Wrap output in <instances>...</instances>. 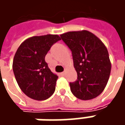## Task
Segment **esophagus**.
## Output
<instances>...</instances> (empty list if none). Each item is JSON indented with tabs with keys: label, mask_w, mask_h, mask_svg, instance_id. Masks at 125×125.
I'll return each instance as SVG.
<instances>
[{
	"label": "esophagus",
	"mask_w": 125,
	"mask_h": 125,
	"mask_svg": "<svg viewBox=\"0 0 125 125\" xmlns=\"http://www.w3.org/2000/svg\"><path fill=\"white\" fill-rule=\"evenodd\" d=\"M60 74L62 75V76H65V72H62V73H60Z\"/></svg>",
	"instance_id": "1"
}]
</instances>
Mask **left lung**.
I'll return each mask as SVG.
<instances>
[{
    "mask_svg": "<svg viewBox=\"0 0 125 125\" xmlns=\"http://www.w3.org/2000/svg\"><path fill=\"white\" fill-rule=\"evenodd\" d=\"M72 51L77 79L70 83L76 97L89 100L103 92L111 74V63L106 46L88 31L67 32L60 35Z\"/></svg>",
    "mask_w": 125,
    "mask_h": 125,
    "instance_id": "left-lung-1",
    "label": "left lung"
}]
</instances>
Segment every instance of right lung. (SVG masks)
<instances>
[{"mask_svg": "<svg viewBox=\"0 0 125 125\" xmlns=\"http://www.w3.org/2000/svg\"><path fill=\"white\" fill-rule=\"evenodd\" d=\"M60 40L58 35L33 36L18 48L12 68L19 88L28 97L42 101L54 93L58 76L49 68L45 56L51 46Z\"/></svg>", "mask_w": 125, "mask_h": 125, "instance_id": "right-lung-1", "label": "right lung"}]
</instances>
